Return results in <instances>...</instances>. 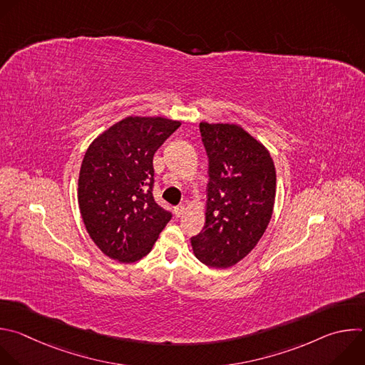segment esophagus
Returning a JSON list of instances; mask_svg holds the SVG:
<instances>
[{
    "instance_id": "obj_1",
    "label": "esophagus",
    "mask_w": 365,
    "mask_h": 365,
    "mask_svg": "<svg viewBox=\"0 0 365 365\" xmlns=\"http://www.w3.org/2000/svg\"><path fill=\"white\" fill-rule=\"evenodd\" d=\"M185 210H186V207H185L183 205H180V206L175 207V215H176L178 217H180V216H183V215H185Z\"/></svg>"
}]
</instances>
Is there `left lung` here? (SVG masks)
Returning <instances> with one entry per match:
<instances>
[{"instance_id":"8db88e82","label":"left lung","mask_w":365,"mask_h":365,"mask_svg":"<svg viewBox=\"0 0 365 365\" xmlns=\"http://www.w3.org/2000/svg\"><path fill=\"white\" fill-rule=\"evenodd\" d=\"M209 158L203 230L190 239L195 257L225 269L244 259L274 212L277 173L269 150L239 125H199Z\"/></svg>"}]
</instances>
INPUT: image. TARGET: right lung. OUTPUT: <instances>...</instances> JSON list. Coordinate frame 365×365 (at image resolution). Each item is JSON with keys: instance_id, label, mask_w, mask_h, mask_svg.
Returning a JSON list of instances; mask_svg holds the SVG:
<instances>
[{"instance_id": "1", "label": "right lung", "mask_w": 365, "mask_h": 365, "mask_svg": "<svg viewBox=\"0 0 365 365\" xmlns=\"http://www.w3.org/2000/svg\"><path fill=\"white\" fill-rule=\"evenodd\" d=\"M180 126L166 117L129 115L88 146L78 175V207L87 233L108 258L146 257L170 213L153 199V156Z\"/></svg>"}]
</instances>
